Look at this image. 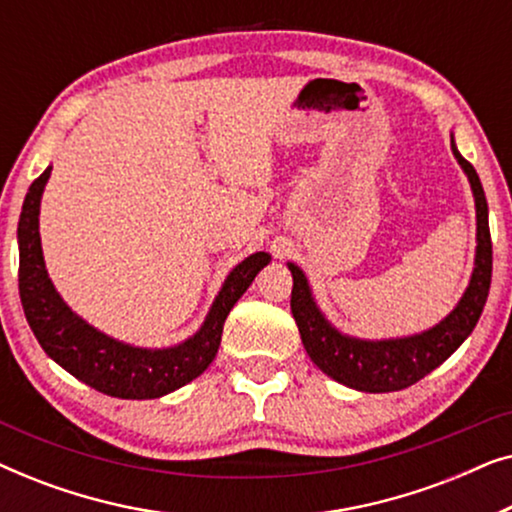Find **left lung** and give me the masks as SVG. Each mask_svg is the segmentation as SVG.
<instances>
[{
	"instance_id": "obj_1",
	"label": "left lung",
	"mask_w": 512,
	"mask_h": 512,
	"mask_svg": "<svg viewBox=\"0 0 512 512\" xmlns=\"http://www.w3.org/2000/svg\"><path fill=\"white\" fill-rule=\"evenodd\" d=\"M452 153L466 172L475 198V221H478V247H475V268L464 296L447 317L429 331L408 335V338L361 340L340 333L324 317L314 303L310 282L296 263L289 265L293 275L291 312L296 319L300 340L310 354L314 366L324 370L335 382L349 389L368 391V394H387L401 391L422 380L433 368L457 352V347L473 333L482 307L487 303L489 284H492V237H489V212L485 191H482L478 172L461 156L452 137Z\"/></svg>"
}]
</instances>
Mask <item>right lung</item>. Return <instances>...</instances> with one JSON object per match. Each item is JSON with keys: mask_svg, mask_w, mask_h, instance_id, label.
I'll use <instances>...</instances> for the list:
<instances>
[{"mask_svg": "<svg viewBox=\"0 0 512 512\" xmlns=\"http://www.w3.org/2000/svg\"><path fill=\"white\" fill-rule=\"evenodd\" d=\"M51 170L53 167H46L44 174L32 181L18 221L20 303L44 352L88 387L132 401L160 398L205 373L219 352L228 312L249 289L258 272L270 263V254L256 251L235 265L209 307L200 331L179 345L146 349L109 338L69 310L48 277L39 237V207Z\"/></svg>", "mask_w": 512, "mask_h": 512, "instance_id": "obj_1", "label": "right lung"}]
</instances>
